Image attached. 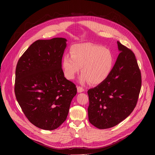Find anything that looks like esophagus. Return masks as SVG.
I'll return each mask as SVG.
<instances>
[{
    "label": "esophagus",
    "mask_w": 155,
    "mask_h": 155,
    "mask_svg": "<svg viewBox=\"0 0 155 155\" xmlns=\"http://www.w3.org/2000/svg\"><path fill=\"white\" fill-rule=\"evenodd\" d=\"M84 91V88H83V87L80 86H77V91H78V93H82V92H83Z\"/></svg>",
    "instance_id": "esophagus-1"
}]
</instances>
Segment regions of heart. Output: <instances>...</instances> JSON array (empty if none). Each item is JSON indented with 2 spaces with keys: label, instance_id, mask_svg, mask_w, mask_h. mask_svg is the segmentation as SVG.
Instances as JSON below:
<instances>
[{
  "label": "heart",
  "instance_id": "heart-1",
  "mask_svg": "<svg viewBox=\"0 0 155 155\" xmlns=\"http://www.w3.org/2000/svg\"><path fill=\"white\" fill-rule=\"evenodd\" d=\"M71 54L64 55L62 59L64 73L69 80L74 79L81 67L80 83L99 84L108 78L113 70L115 58L112 51L97 44H75L71 48Z\"/></svg>",
  "mask_w": 155,
  "mask_h": 155
}]
</instances>
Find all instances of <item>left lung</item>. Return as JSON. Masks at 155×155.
Listing matches in <instances>:
<instances>
[{
	"instance_id": "left-lung-1",
	"label": "left lung",
	"mask_w": 155,
	"mask_h": 155,
	"mask_svg": "<svg viewBox=\"0 0 155 155\" xmlns=\"http://www.w3.org/2000/svg\"><path fill=\"white\" fill-rule=\"evenodd\" d=\"M117 43L120 53L111 74L87 91L89 121L102 129L117 125L132 113L141 89V72L134 53L120 41Z\"/></svg>"
}]
</instances>
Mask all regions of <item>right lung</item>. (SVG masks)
I'll return each mask as SVG.
<instances>
[{"label":"right lung","instance_id":"1","mask_svg":"<svg viewBox=\"0 0 155 155\" xmlns=\"http://www.w3.org/2000/svg\"><path fill=\"white\" fill-rule=\"evenodd\" d=\"M66 41L38 40L16 65V100L28 120L42 129H56L65 121L77 94L76 85L64 77L62 69Z\"/></svg>","mask_w":155,"mask_h":155}]
</instances>
